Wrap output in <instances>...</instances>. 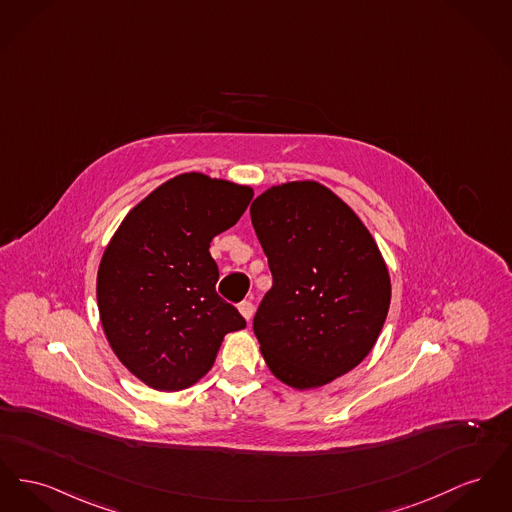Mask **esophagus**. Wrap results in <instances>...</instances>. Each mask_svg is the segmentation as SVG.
Wrapping results in <instances>:
<instances>
[{"instance_id": "34e87169", "label": "esophagus", "mask_w": 512, "mask_h": 512, "mask_svg": "<svg viewBox=\"0 0 512 512\" xmlns=\"http://www.w3.org/2000/svg\"><path fill=\"white\" fill-rule=\"evenodd\" d=\"M238 309H240L241 317H243L245 321H251V317H253V313H255V307H253L251 301H241L240 305H238Z\"/></svg>"}]
</instances>
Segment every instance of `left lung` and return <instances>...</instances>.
Instances as JSON below:
<instances>
[{"mask_svg": "<svg viewBox=\"0 0 512 512\" xmlns=\"http://www.w3.org/2000/svg\"><path fill=\"white\" fill-rule=\"evenodd\" d=\"M249 212L272 272L253 319L261 354L288 387H323L379 338L391 305L385 259L358 214L317 181L272 185Z\"/></svg>", "mask_w": 512, "mask_h": 512, "instance_id": "1", "label": "left lung"}]
</instances>
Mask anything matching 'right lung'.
<instances>
[{
  "mask_svg": "<svg viewBox=\"0 0 512 512\" xmlns=\"http://www.w3.org/2000/svg\"><path fill=\"white\" fill-rule=\"evenodd\" d=\"M249 185L199 172L156 187L123 218L96 276L104 334L118 360L156 391H183L205 377L240 311L216 294L211 241L232 228Z\"/></svg>",
  "mask_w": 512,
  "mask_h": 512,
  "instance_id": "add662e5",
  "label": "right lung"
}]
</instances>
